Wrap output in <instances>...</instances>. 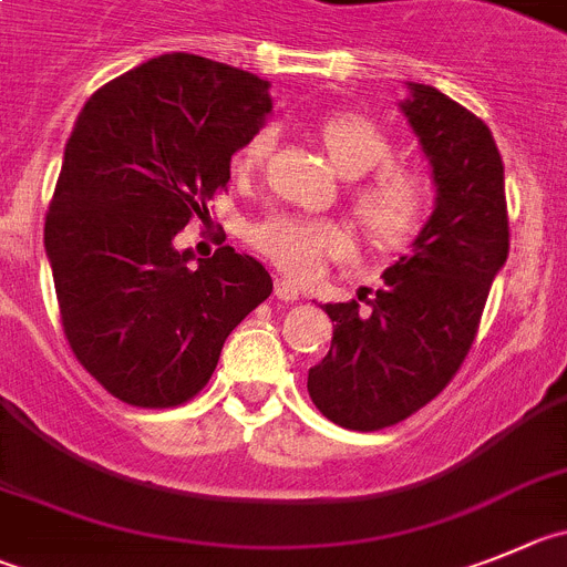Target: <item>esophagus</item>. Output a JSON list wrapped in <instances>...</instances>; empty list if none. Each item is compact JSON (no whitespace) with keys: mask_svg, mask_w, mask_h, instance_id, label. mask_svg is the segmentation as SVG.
<instances>
[{"mask_svg":"<svg viewBox=\"0 0 567 567\" xmlns=\"http://www.w3.org/2000/svg\"><path fill=\"white\" fill-rule=\"evenodd\" d=\"M274 296L282 301H296L299 299V288H296L290 279H277V285H274Z\"/></svg>","mask_w":567,"mask_h":567,"instance_id":"esophagus-1","label":"esophagus"}]
</instances>
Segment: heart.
<instances>
[{
    "instance_id": "heart-1",
    "label": "heart",
    "mask_w": 567,
    "mask_h": 567,
    "mask_svg": "<svg viewBox=\"0 0 567 567\" xmlns=\"http://www.w3.org/2000/svg\"><path fill=\"white\" fill-rule=\"evenodd\" d=\"M319 142L343 178H358L349 189V206L372 246L396 251L420 237L431 215V184L409 164L391 162L394 142L374 120L352 111L327 114L319 123ZM274 147V131L257 128L231 158L237 178L257 173ZM248 243L279 271L308 279L324 259L347 257L352 235L330 218H301L274 212L248 229Z\"/></svg>"
}]
</instances>
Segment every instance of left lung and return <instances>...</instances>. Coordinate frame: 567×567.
Here are the masks:
<instances>
[{
    "instance_id": "1",
    "label": "left lung",
    "mask_w": 567,
    "mask_h": 567,
    "mask_svg": "<svg viewBox=\"0 0 567 567\" xmlns=\"http://www.w3.org/2000/svg\"><path fill=\"white\" fill-rule=\"evenodd\" d=\"M403 103L431 158L436 209L414 251L361 305H324L332 343L308 374L316 409L349 431L409 420L456 378L478 332L495 274L509 254L504 162L484 120L447 94L409 83Z\"/></svg>"
}]
</instances>
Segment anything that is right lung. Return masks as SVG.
I'll return each instance as SVG.
<instances>
[{"label": "right lung", "mask_w": 567, "mask_h": 567, "mask_svg": "<svg viewBox=\"0 0 567 567\" xmlns=\"http://www.w3.org/2000/svg\"><path fill=\"white\" fill-rule=\"evenodd\" d=\"M268 111V81L173 52L105 83L78 114L44 246L63 336L116 400H193L229 332L271 296V274L248 254L220 246L193 268V251L173 246L209 215Z\"/></svg>", "instance_id": "obj_1"}]
</instances>
